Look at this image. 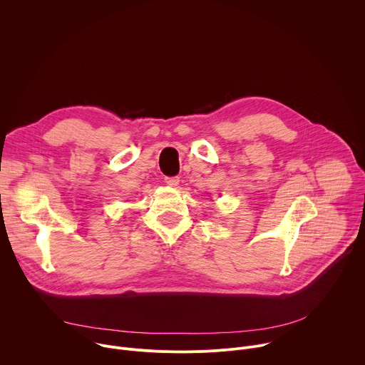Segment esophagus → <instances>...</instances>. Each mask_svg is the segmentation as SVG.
Segmentation results:
<instances>
[{
	"instance_id": "34e87169",
	"label": "esophagus",
	"mask_w": 365,
	"mask_h": 365,
	"mask_svg": "<svg viewBox=\"0 0 365 365\" xmlns=\"http://www.w3.org/2000/svg\"><path fill=\"white\" fill-rule=\"evenodd\" d=\"M165 182H166V185H169V186H173V187H176L178 185H179V178H165Z\"/></svg>"
}]
</instances>
